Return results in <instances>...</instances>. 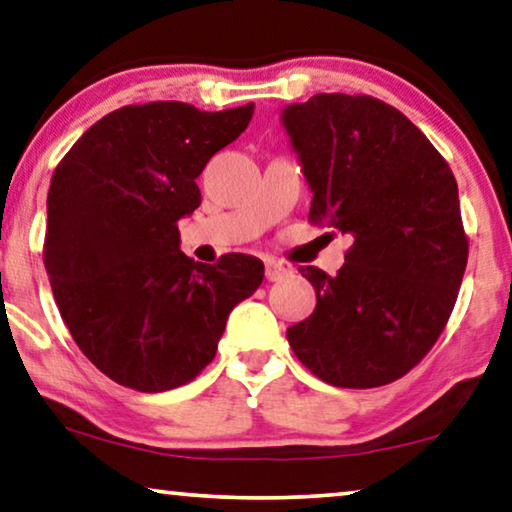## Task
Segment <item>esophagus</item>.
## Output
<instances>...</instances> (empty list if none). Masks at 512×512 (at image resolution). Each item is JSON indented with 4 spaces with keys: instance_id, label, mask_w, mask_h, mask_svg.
<instances>
[{
    "instance_id": "34e87169",
    "label": "esophagus",
    "mask_w": 512,
    "mask_h": 512,
    "mask_svg": "<svg viewBox=\"0 0 512 512\" xmlns=\"http://www.w3.org/2000/svg\"><path fill=\"white\" fill-rule=\"evenodd\" d=\"M289 273H292V271L285 269V266L278 264V262H269V264L264 266V276H266V280H269V282H278L282 278H287Z\"/></svg>"
}]
</instances>
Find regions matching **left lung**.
<instances>
[{"mask_svg": "<svg viewBox=\"0 0 512 512\" xmlns=\"http://www.w3.org/2000/svg\"><path fill=\"white\" fill-rule=\"evenodd\" d=\"M310 183L312 225L354 239L335 276L301 266L315 312L287 340L340 388L391 384L446 329L467 269L457 181L400 110L365 94H315L282 112Z\"/></svg>", "mask_w": 512, "mask_h": 512, "instance_id": "1", "label": "left lung"}]
</instances>
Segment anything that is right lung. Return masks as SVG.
<instances>
[{
	"instance_id": "obj_1",
	"label": "right lung",
	"mask_w": 512,
	"mask_h": 512,
	"mask_svg": "<svg viewBox=\"0 0 512 512\" xmlns=\"http://www.w3.org/2000/svg\"><path fill=\"white\" fill-rule=\"evenodd\" d=\"M253 110L124 105L55 167L45 271L75 345L121 386L163 393L193 381L216 356L234 305L262 285L255 257L200 264L179 250V220L202 202L195 179Z\"/></svg>"
}]
</instances>
